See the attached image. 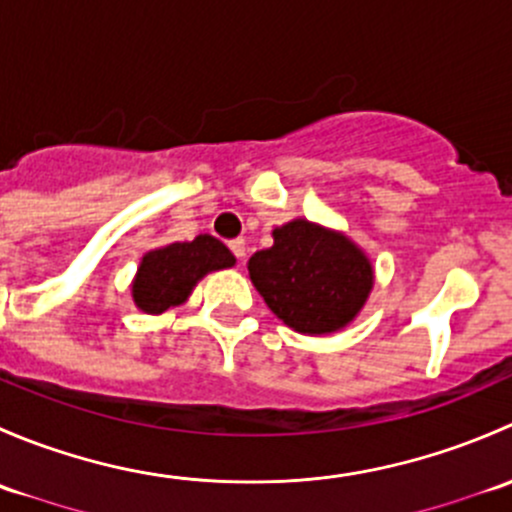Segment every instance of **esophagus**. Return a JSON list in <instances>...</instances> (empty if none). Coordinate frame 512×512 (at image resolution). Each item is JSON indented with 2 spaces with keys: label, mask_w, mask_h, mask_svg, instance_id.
<instances>
[{
  "label": "esophagus",
  "mask_w": 512,
  "mask_h": 512,
  "mask_svg": "<svg viewBox=\"0 0 512 512\" xmlns=\"http://www.w3.org/2000/svg\"><path fill=\"white\" fill-rule=\"evenodd\" d=\"M227 247H230V252L237 257V260H242V257H245V240H240V237L227 242Z\"/></svg>",
  "instance_id": "1"
}]
</instances>
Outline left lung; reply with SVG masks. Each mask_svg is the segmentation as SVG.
I'll return each mask as SVG.
<instances>
[{
  "label": "left lung",
  "mask_w": 512,
  "mask_h": 512,
  "mask_svg": "<svg viewBox=\"0 0 512 512\" xmlns=\"http://www.w3.org/2000/svg\"><path fill=\"white\" fill-rule=\"evenodd\" d=\"M275 245L247 262L252 285L267 307L302 334L347 327L364 307L374 272L349 237L292 220L272 232Z\"/></svg>",
  "instance_id": "left-lung-1"
}]
</instances>
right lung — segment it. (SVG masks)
<instances>
[{
  "label": "right lung",
  "instance_id": "right-lung-1",
  "mask_svg": "<svg viewBox=\"0 0 512 512\" xmlns=\"http://www.w3.org/2000/svg\"><path fill=\"white\" fill-rule=\"evenodd\" d=\"M235 265V257L213 235H198L193 242H173L143 257L133 282V302L148 314H160L185 302L195 282L213 270Z\"/></svg>",
  "mask_w": 512,
  "mask_h": 512
}]
</instances>
